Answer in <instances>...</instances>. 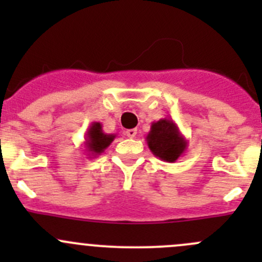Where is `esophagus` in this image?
Returning a JSON list of instances; mask_svg holds the SVG:
<instances>
[{
  "label": "esophagus",
  "mask_w": 262,
  "mask_h": 262,
  "mask_svg": "<svg viewBox=\"0 0 262 262\" xmlns=\"http://www.w3.org/2000/svg\"><path fill=\"white\" fill-rule=\"evenodd\" d=\"M125 133H126V136L129 137V138H134V137L137 136V129H128Z\"/></svg>",
  "instance_id": "obj_1"
}]
</instances>
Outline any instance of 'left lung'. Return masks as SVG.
<instances>
[{"label": "left lung", "mask_w": 262, "mask_h": 262, "mask_svg": "<svg viewBox=\"0 0 262 262\" xmlns=\"http://www.w3.org/2000/svg\"><path fill=\"white\" fill-rule=\"evenodd\" d=\"M146 141L150 152L165 162H175L185 153L187 141L175 121L170 118L153 121Z\"/></svg>", "instance_id": "left-lung-1"}]
</instances>
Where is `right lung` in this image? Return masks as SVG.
Wrapping results in <instances>:
<instances>
[{
    "label": "right lung",
    "mask_w": 262,
    "mask_h": 262,
    "mask_svg": "<svg viewBox=\"0 0 262 262\" xmlns=\"http://www.w3.org/2000/svg\"><path fill=\"white\" fill-rule=\"evenodd\" d=\"M115 137L116 134L105 133L102 130L101 123L92 121L87 129L86 138H84V148H86L87 156H92L90 158H94L104 153V150L114 141Z\"/></svg>",
    "instance_id": "add662e5"
}]
</instances>
